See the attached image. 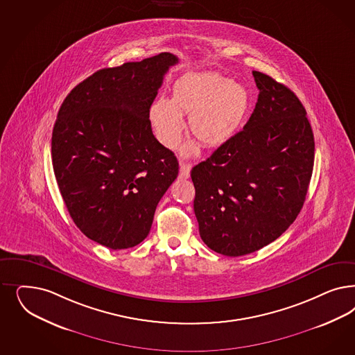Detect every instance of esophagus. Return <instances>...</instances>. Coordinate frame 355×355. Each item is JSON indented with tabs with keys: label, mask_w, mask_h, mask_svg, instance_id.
I'll list each match as a JSON object with an SVG mask.
<instances>
[{
	"label": "esophagus",
	"mask_w": 355,
	"mask_h": 355,
	"mask_svg": "<svg viewBox=\"0 0 355 355\" xmlns=\"http://www.w3.org/2000/svg\"><path fill=\"white\" fill-rule=\"evenodd\" d=\"M191 168H192V164L191 163H187V162H180V173L179 176L182 179H188L191 176Z\"/></svg>",
	"instance_id": "obj_1"
}]
</instances>
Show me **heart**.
Here are the masks:
<instances>
[{
  "label": "heart",
  "instance_id": "obj_1",
  "mask_svg": "<svg viewBox=\"0 0 355 355\" xmlns=\"http://www.w3.org/2000/svg\"><path fill=\"white\" fill-rule=\"evenodd\" d=\"M250 104V92L238 82L217 73L189 74L175 82L171 99L154 101L150 123L160 144L173 149L183 136L182 114H189L191 133L206 148H217L236 135ZM195 151L193 142L183 148L185 155Z\"/></svg>",
  "mask_w": 355,
  "mask_h": 355
}]
</instances>
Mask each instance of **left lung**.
<instances>
[{"mask_svg":"<svg viewBox=\"0 0 355 355\" xmlns=\"http://www.w3.org/2000/svg\"><path fill=\"white\" fill-rule=\"evenodd\" d=\"M259 99L239 133L191 171L200 236L213 251L236 257L279 238L304 204L315 141L297 95L252 71Z\"/></svg>","mask_w":355,"mask_h":355,"instance_id":"8db88e82","label":"left lung"}]
</instances>
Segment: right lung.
Here are the masks:
<instances>
[{
  "label": "right lung",
  "instance_id": "right-lung-1",
  "mask_svg": "<svg viewBox=\"0 0 355 355\" xmlns=\"http://www.w3.org/2000/svg\"><path fill=\"white\" fill-rule=\"evenodd\" d=\"M172 53L102 69L61 104L52 132V164L77 227L111 250L149 235L160 198L179 173L171 150L154 137L149 110Z\"/></svg>",
  "mask_w": 355,
  "mask_h": 355
}]
</instances>
